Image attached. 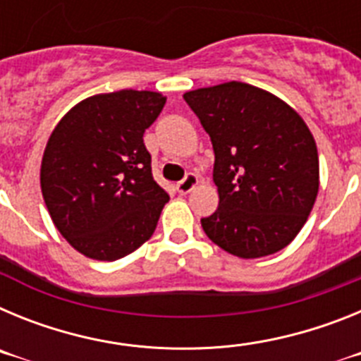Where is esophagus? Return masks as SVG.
Wrapping results in <instances>:
<instances>
[{
  "label": "esophagus",
  "mask_w": 361,
  "mask_h": 361,
  "mask_svg": "<svg viewBox=\"0 0 361 361\" xmlns=\"http://www.w3.org/2000/svg\"><path fill=\"white\" fill-rule=\"evenodd\" d=\"M197 184H199V177H197L195 173H188L186 177L177 184V191L180 193V195H186V193H190Z\"/></svg>",
  "instance_id": "obj_1"
}]
</instances>
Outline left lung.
<instances>
[{
  "mask_svg": "<svg viewBox=\"0 0 361 361\" xmlns=\"http://www.w3.org/2000/svg\"><path fill=\"white\" fill-rule=\"evenodd\" d=\"M215 152L219 208L204 233L240 258L273 255L304 228L320 186L318 149L304 119L282 99L229 81L184 94Z\"/></svg>",
  "mask_w": 361,
  "mask_h": 361,
  "instance_id": "8db88e82",
  "label": "left lung"
}]
</instances>
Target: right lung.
Returning a JSON list of instances; mask_svg holds the SVG:
<instances>
[{"label":"right lung","mask_w":361,"mask_h":361,"mask_svg":"<svg viewBox=\"0 0 361 361\" xmlns=\"http://www.w3.org/2000/svg\"><path fill=\"white\" fill-rule=\"evenodd\" d=\"M164 103L148 90L92 95L54 128L41 191L56 228L85 257L114 262L157 228L170 195L153 180L142 135Z\"/></svg>","instance_id":"add662e5"}]
</instances>
